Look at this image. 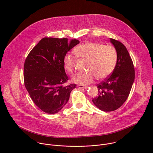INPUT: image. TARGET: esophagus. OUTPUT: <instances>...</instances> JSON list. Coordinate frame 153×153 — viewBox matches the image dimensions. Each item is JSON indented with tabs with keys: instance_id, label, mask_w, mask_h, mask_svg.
<instances>
[{
	"instance_id": "1",
	"label": "esophagus",
	"mask_w": 153,
	"mask_h": 153,
	"mask_svg": "<svg viewBox=\"0 0 153 153\" xmlns=\"http://www.w3.org/2000/svg\"><path fill=\"white\" fill-rule=\"evenodd\" d=\"M77 87L80 89H86L87 88V87H85V86H83V85H79L77 86Z\"/></svg>"
}]
</instances>
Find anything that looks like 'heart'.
<instances>
[{
    "label": "heart",
    "mask_w": 153,
    "mask_h": 153,
    "mask_svg": "<svg viewBox=\"0 0 153 153\" xmlns=\"http://www.w3.org/2000/svg\"><path fill=\"white\" fill-rule=\"evenodd\" d=\"M77 57L88 60L87 73H79L72 77L75 84L86 85L93 82L95 77L102 80L110 76L115 68L118 53L113 46L96 42H85L75 49ZM76 57L72 53H66L63 58V68L66 72L73 71Z\"/></svg>",
    "instance_id": "1"
}]
</instances>
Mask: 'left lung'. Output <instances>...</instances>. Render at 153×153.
<instances>
[{
	"label": "left lung",
	"mask_w": 153,
	"mask_h": 153,
	"mask_svg": "<svg viewBox=\"0 0 153 153\" xmlns=\"http://www.w3.org/2000/svg\"><path fill=\"white\" fill-rule=\"evenodd\" d=\"M110 40L117 51V63L112 74L97 85L98 96L92 100L93 104L104 112L115 110L124 103L135 79L133 62L126 48L117 40Z\"/></svg>",
	"instance_id": "obj_1"
}]
</instances>
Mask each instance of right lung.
<instances>
[{
  "mask_svg": "<svg viewBox=\"0 0 153 153\" xmlns=\"http://www.w3.org/2000/svg\"><path fill=\"white\" fill-rule=\"evenodd\" d=\"M79 43L77 39L44 38L32 49L24 66L25 87L35 105L55 114L68 102L76 84L63 87L68 77L63 68L66 53Z\"/></svg>",
  "mask_w": 153,
  "mask_h": 153,
  "instance_id": "right-lung-1",
  "label": "right lung"
}]
</instances>
